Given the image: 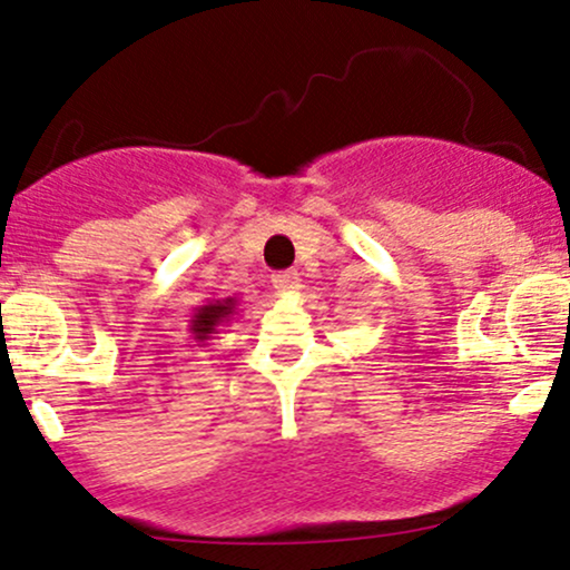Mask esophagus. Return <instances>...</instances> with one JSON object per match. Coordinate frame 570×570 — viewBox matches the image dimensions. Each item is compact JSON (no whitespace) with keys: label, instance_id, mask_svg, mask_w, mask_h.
<instances>
[{"label":"esophagus","instance_id":"1","mask_svg":"<svg viewBox=\"0 0 570 570\" xmlns=\"http://www.w3.org/2000/svg\"><path fill=\"white\" fill-rule=\"evenodd\" d=\"M297 284H299V276L294 271H284V273H276V276H273V286H276L278 292L297 289Z\"/></svg>","mask_w":570,"mask_h":570}]
</instances>
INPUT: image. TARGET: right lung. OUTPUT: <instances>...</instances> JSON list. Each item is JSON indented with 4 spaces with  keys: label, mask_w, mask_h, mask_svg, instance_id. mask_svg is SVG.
Masks as SVG:
<instances>
[{
    "label": "right lung",
    "mask_w": 570,
    "mask_h": 570,
    "mask_svg": "<svg viewBox=\"0 0 570 570\" xmlns=\"http://www.w3.org/2000/svg\"><path fill=\"white\" fill-rule=\"evenodd\" d=\"M238 297H214L206 305L195 307L193 318H189V335L198 345H206L214 335H219V326L230 324L233 316L238 313Z\"/></svg>",
    "instance_id": "add662e5"
}]
</instances>
